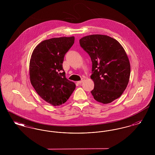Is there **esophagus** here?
<instances>
[{
  "label": "esophagus",
  "instance_id": "obj_1",
  "mask_svg": "<svg viewBox=\"0 0 155 155\" xmlns=\"http://www.w3.org/2000/svg\"><path fill=\"white\" fill-rule=\"evenodd\" d=\"M84 81V78H82V80H81V81H78L77 82V83L78 84H81L82 82H83V81Z\"/></svg>",
  "mask_w": 155,
  "mask_h": 155
}]
</instances>
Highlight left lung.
I'll return each mask as SVG.
<instances>
[{
  "label": "left lung",
  "instance_id": "1",
  "mask_svg": "<svg viewBox=\"0 0 155 155\" xmlns=\"http://www.w3.org/2000/svg\"><path fill=\"white\" fill-rule=\"evenodd\" d=\"M80 44L92 63V96L99 102L111 103L122 95L129 82L130 64L124 48L115 39L99 34L82 38Z\"/></svg>",
  "mask_w": 155,
  "mask_h": 155
}]
</instances>
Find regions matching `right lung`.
<instances>
[{
  "label": "right lung",
  "mask_w": 155,
  "mask_h": 155,
  "mask_svg": "<svg viewBox=\"0 0 155 155\" xmlns=\"http://www.w3.org/2000/svg\"><path fill=\"white\" fill-rule=\"evenodd\" d=\"M74 43V37L46 39L34 49L30 62V81L37 94L53 106L65 103L75 88L66 78L64 58Z\"/></svg>",
  "instance_id": "1"
}]
</instances>
